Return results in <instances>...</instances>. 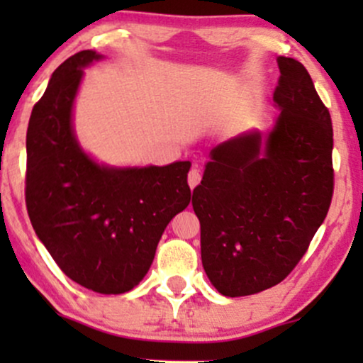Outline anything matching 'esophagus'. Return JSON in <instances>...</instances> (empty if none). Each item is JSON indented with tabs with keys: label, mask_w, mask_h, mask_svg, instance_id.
<instances>
[{
	"label": "esophagus",
	"mask_w": 363,
	"mask_h": 363,
	"mask_svg": "<svg viewBox=\"0 0 363 363\" xmlns=\"http://www.w3.org/2000/svg\"><path fill=\"white\" fill-rule=\"evenodd\" d=\"M199 181H201V174H199V169H191L189 174H187V182H189V187L191 189H194L196 186L199 184Z\"/></svg>",
	"instance_id": "1"
}]
</instances>
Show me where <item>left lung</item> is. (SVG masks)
<instances>
[{
    "instance_id": "8db88e82",
    "label": "left lung",
    "mask_w": 363,
    "mask_h": 363,
    "mask_svg": "<svg viewBox=\"0 0 363 363\" xmlns=\"http://www.w3.org/2000/svg\"><path fill=\"white\" fill-rule=\"evenodd\" d=\"M278 68L273 101L281 112L272 133L216 145L193 193L203 268L227 297L285 280L326 218L335 189L328 107L302 62L280 56Z\"/></svg>"
}]
</instances>
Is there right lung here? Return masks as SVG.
Listing matches in <instances>:
<instances>
[{
    "label": "right lung",
    "instance_id": "right-lung-1",
    "mask_svg": "<svg viewBox=\"0 0 363 363\" xmlns=\"http://www.w3.org/2000/svg\"><path fill=\"white\" fill-rule=\"evenodd\" d=\"M80 51L52 73L27 129L25 203L37 237L61 272L97 294H124L143 280L170 220L191 201V162L165 167L99 165L72 126L83 68Z\"/></svg>",
    "mask_w": 363,
    "mask_h": 363
}]
</instances>
